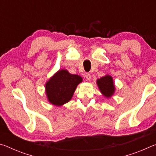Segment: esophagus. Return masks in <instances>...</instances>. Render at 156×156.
Wrapping results in <instances>:
<instances>
[{
	"label": "esophagus",
	"mask_w": 156,
	"mask_h": 156,
	"mask_svg": "<svg viewBox=\"0 0 156 156\" xmlns=\"http://www.w3.org/2000/svg\"><path fill=\"white\" fill-rule=\"evenodd\" d=\"M91 74L89 73H87L86 75H85V78L87 79V80H91Z\"/></svg>",
	"instance_id": "34e87169"
}]
</instances>
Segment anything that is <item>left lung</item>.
<instances>
[{"label":"left lung","instance_id":"8db88e82","mask_svg":"<svg viewBox=\"0 0 156 156\" xmlns=\"http://www.w3.org/2000/svg\"><path fill=\"white\" fill-rule=\"evenodd\" d=\"M97 85L100 91L106 98L112 97L115 92V85L113 78L109 75H107L97 80Z\"/></svg>","mask_w":156,"mask_h":156}]
</instances>
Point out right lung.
Returning <instances> with one entry per match:
<instances>
[{
  "instance_id": "1",
  "label": "right lung",
  "mask_w": 156,
  "mask_h": 156,
  "mask_svg": "<svg viewBox=\"0 0 156 156\" xmlns=\"http://www.w3.org/2000/svg\"><path fill=\"white\" fill-rule=\"evenodd\" d=\"M83 81L80 76L71 74L67 70L56 72L45 84L46 95L49 102L56 106H62L72 99L79 83Z\"/></svg>"
}]
</instances>
